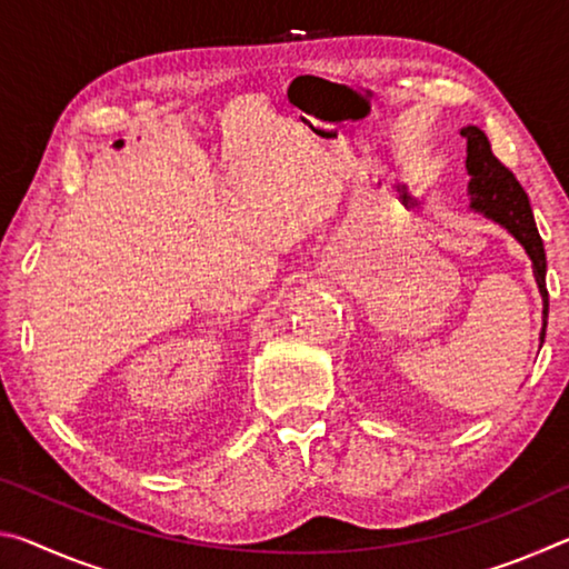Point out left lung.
I'll return each mask as SVG.
<instances>
[{
	"label": "left lung",
	"mask_w": 569,
	"mask_h": 569,
	"mask_svg": "<svg viewBox=\"0 0 569 569\" xmlns=\"http://www.w3.org/2000/svg\"><path fill=\"white\" fill-rule=\"evenodd\" d=\"M461 138L467 140V196L469 208L475 213H481L497 226H502L509 236H512L525 253L532 261V276L542 296V331H539V349L545 343L547 331V308H550V296H547V258L545 246L539 238V230L535 226L532 208H529V198L525 188L519 186L517 178L509 172L502 162L495 158L492 146H489L487 134L481 132L477 124H467L461 128Z\"/></svg>",
	"instance_id": "8db88e82"
}]
</instances>
